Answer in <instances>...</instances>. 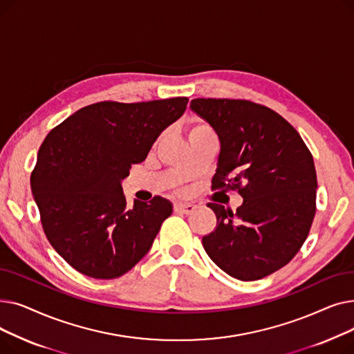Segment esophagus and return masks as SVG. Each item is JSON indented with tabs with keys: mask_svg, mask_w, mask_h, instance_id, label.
Listing matches in <instances>:
<instances>
[{
	"mask_svg": "<svg viewBox=\"0 0 354 354\" xmlns=\"http://www.w3.org/2000/svg\"><path fill=\"white\" fill-rule=\"evenodd\" d=\"M174 209H175V212H178V214L188 215V214H192V212H194L195 207L192 205V203H176V205L174 207Z\"/></svg>",
	"mask_w": 354,
	"mask_h": 354,
	"instance_id": "34e87169",
	"label": "esophagus"
}]
</instances>
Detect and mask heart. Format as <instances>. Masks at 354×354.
<instances>
[{
  "instance_id": "heart-1",
  "label": "heart",
  "mask_w": 354,
  "mask_h": 354,
  "mask_svg": "<svg viewBox=\"0 0 354 354\" xmlns=\"http://www.w3.org/2000/svg\"><path fill=\"white\" fill-rule=\"evenodd\" d=\"M205 132H212V129L207 123H203V122L196 120V119H194V120H191L188 123V127H187V136H188V139L195 136V135L205 133Z\"/></svg>"
}]
</instances>
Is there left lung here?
Here are the masks:
<instances>
[{"mask_svg": "<svg viewBox=\"0 0 354 354\" xmlns=\"http://www.w3.org/2000/svg\"><path fill=\"white\" fill-rule=\"evenodd\" d=\"M221 142L212 191H238L235 212L208 207L216 228L202 238L212 261L243 281L264 278L300 251L315 215L317 175L299 132L267 106L241 99H194Z\"/></svg>", "mask_w": 354, "mask_h": 354, "instance_id": "obj_1", "label": "left lung"}]
</instances>
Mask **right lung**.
I'll return each instance as SVG.
<instances>
[{"instance_id":"add662e5","label":"right lung","mask_w":354,"mask_h":354,"mask_svg":"<svg viewBox=\"0 0 354 354\" xmlns=\"http://www.w3.org/2000/svg\"><path fill=\"white\" fill-rule=\"evenodd\" d=\"M188 97L86 106L55 126L39 149L31 192L53 248L79 272L111 280L151 250L172 203L155 196L127 208L122 179L146 159Z\"/></svg>"}]
</instances>
